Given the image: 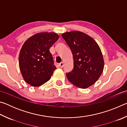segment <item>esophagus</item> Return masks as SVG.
<instances>
[{
  "instance_id": "esophagus-1",
  "label": "esophagus",
  "mask_w": 127,
  "mask_h": 127,
  "mask_svg": "<svg viewBox=\"0 0 127 127\" xmlns=\"http://www.w3.org/2000/svg\"><path fill=\"white\" fill-rule=\"evenodd\" d=\"M59 66H60V67H61V68H63V66H64V63H63V62H61V63H59Z\"/></svg>"
}]
</instances>
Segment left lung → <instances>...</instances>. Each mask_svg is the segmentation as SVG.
<instances>
[{
	"label": "left lung",
	"instance_id": "obj_1",
	"mask_svg": "<svg viewBox=\"0 0 127 127\" xmlns=\"http://www.w3.org/2000/svg\"><path fill=\"white\" fill-rule=\"evenodd\" d=\"M72 51L74 67L66 73L70 82L81 89H87L99 78L104 66L101 51L95 41L80 31L62 35Z\"/></svg>",
	"mask_w": 127,
	"mask_h": 127
}]
</instances>
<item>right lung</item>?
I'll return each instance as SVG.
<instances>
[{
  "mask_svg": "<svg viewBox=\"0 0 127 127\" xmlns=\"http://www.w3.org/2000/svg\"><path fill=\"white\" fill-rule=\"evenodd\" d=\"M59 38L54 32L38 33L23 44L19 55V66L28 84L37 87L50 79L57 68L49 49Z\"/></svg>",
  "mask_w": 127,
  "mask_h": 127,
  "instance_id": "add662e5",
  "label": "right lung"
}]
</instances>
